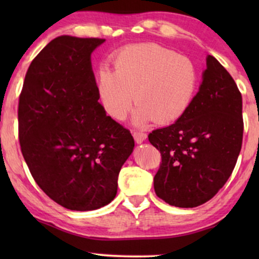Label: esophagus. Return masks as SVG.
I'll list each match as a JSON object with an SVG mask.
<instances>
[{
    "label": "esophagus",
    "instance_id": "1",
    "mask_svg": "<svg viewBox=\"0 0 259 259\" xmlns=\"http://www.w3.org/2000/svg\"><path fill=\"white\" fill-rule=\"evenodd\" d=\"M133 137H134V140H136L138 144H141L147 138V134L141 132V131H134Z\"/></svg>",
    "mask_w": 259,
    "mask_h": 259
}]
</instances>
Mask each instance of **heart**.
I'll return each mask as SVG.
<instances>
[{
  "mask_svg": "<svg viewBox=\"0 0 259 259\" xmlns=\"http://www.w3.org/2000/svg\"><path fill=\"white\" fill-rule=\"evenodd\" d=\"M114 68L100 70L98 90L106 112L116 120L126 118L134 100L136 122L175 121L189 108L199 82L192 60L157 44L123 48Z\"/></svg>",
  "mask_w": 259,
  "mask_h": 259,
  "instance_id": "1",
  "label": "heart"
}]
</instances>
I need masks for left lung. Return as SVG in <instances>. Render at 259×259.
Returning a JSON list of instances; mask_svg holds the SVG:
<instances>
[{
	"label": "left lung",
	"mask_w": 259,
	"mask_h": 259,
	"mask_svg": "<svg viewBox=\"0 0 259 259\" xmlns=\"http://www.w3.org/2000/svg\"><path fill=\"white\" fill-rule=\"evenodd\" d=\"M206 66L185 113L148 134L161 155L154 191L172 206L196 207L213 198L231 176L242 148V94L217 59L208 55Z\"/></svg>",
	"instance_id": "obj_1"
}]
</instances>
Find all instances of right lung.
<instances>
[{"label":"right lung","mask_w":259,"mask_h":259,"mask_svg":"<svg viewBox=\"0 0 259 259\" xmlns=\"http://www.w3.org/2000/svg\"><path fill=\"white\" fill-rule=\"evenodd\" d=\"M105 38L55 37L31 61L19 99V140L40 189L61 206L97 210L111 203L132 153V134L109 115L91 54Z\"/></svg>","instance_id":"right-lung-1"}]
</instances>
